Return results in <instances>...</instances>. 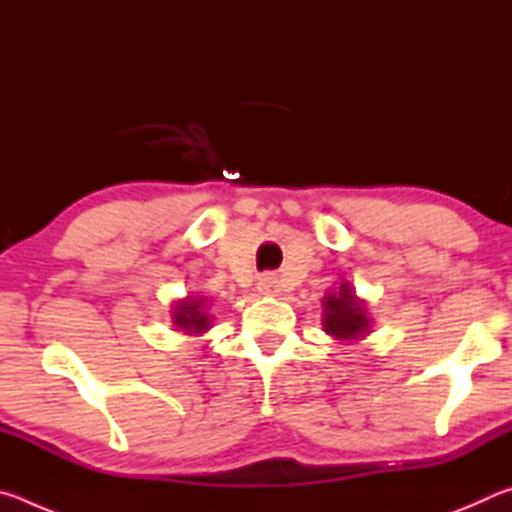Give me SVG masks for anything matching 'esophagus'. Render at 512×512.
I'll return each mask as SVG.
<instances>
[{"instance_id": "34e87169", "label": "esophagus", "mask_w": 512, "mask_h": 512, "mask_svg": "<svg viewBox=\"0 0 512 512\" xmlns=\"http://www.w3.org/2000/svg\"><path fill=\"white\" fill-rule=\"evenodd\" d=\"M257 291L262 293V296H277V291H280V284L273 275H262L257 282Z\"/></svg>"}]
</instances>
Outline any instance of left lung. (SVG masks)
<instances>
[{
    "label": "left lung",
    "instance_id": "8db88e82",
    "mask_svg": "<svg viewBox=\"0 0 512 512\" xmlns=\"http://www.w3.org/2000/svg\"><path fill=\"white\" fill-rule=\"evenodd\" d=\"M323 329L336 341L352 343L370 334V318L366 300H359L350 282H341L339 289L323 298Z\"/></svg>",
    "mask_w": 512,
    "mask_h": 512
}]
</instances>
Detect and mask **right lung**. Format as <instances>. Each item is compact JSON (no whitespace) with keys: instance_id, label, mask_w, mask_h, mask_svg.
<instances>
[{"instance_id":"right-lung-1","label":"right lung","mask_w":512,"mask_h":512,"mask_svg":"<svg viewBox=\"0 0 512 512\" xmlns=\"http://www.w3.org/2000/svg\"><path fill=\"white\" fill-rule=\"evenodd\" d=\"M207 300L201 296H187L183 300H176L171 305V320L173 327L189 336H198L212 327V318L207 314Z\"/></svg>"}]
</instances>
